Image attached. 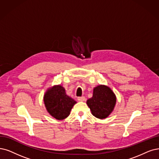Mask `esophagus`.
I'll list each match as a JSON object with an SVG mask.
<instances>
[{"label": "esophagus", "mask_w": 159, "mask_h": 159, "mask_svg": "<svg viewBox=\"0 0 159 159\" xmlns=\"http://www.w3.org/2000/svg\"><path fill=\"white\" fill-rule=\"evenodd\" d=\"M77 99H78V101H79V102H84L85 100V97L84 96L78 97Z\"/></svg>", "instance_id": "obj_1"}]
</instances>
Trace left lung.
<instances>
[{"instance_id":"left-lung-1","label":"left lung","mask_w":159,"mask_h":159,"mask_svg":"<svg viewBox=\"0 0 159 159\" xmlns=\"http://www.w3.org/2000/svg\"><path fill=\"white\" fill-rule=\"evenodd\" d=\"M86 103L93 116L103 119L113 111L116 103V96L109 87L99 85L94 88L92 98L88 99Z\"/></svg>"}]
</instances>
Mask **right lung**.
<instances>
[{
    "label": "right lung",
    "mask_w": 159,
    "mask_h": 159,
    "mask_svg": "<svg viewBox=\"0 0 159 159\" xmlns=\"http://www.w3.org/2000/svg\"><path fill=\"white\" fill-rule=\"evenodd\" d=\"M44 102L48 112L57 120L67 117L70 109L76 103L73 99L66 95L65 89L60 85L54 86L47 91Z\"/></svg>",
    "instance_id": "add662e5"
}]
</instances>
